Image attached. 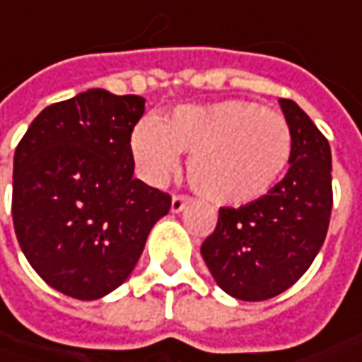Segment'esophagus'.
I'll return each instance as SVG.
<instances>
[{"instance_id":"34e87169","label":"esophagus","mask_w":362,"mask_h":362,"mask_svg":"<svg viewBox=\"0 0 362 362\" xmlns=\"http://www.w3.org/2000/svg\"><path fill=\"white\" fill-rule=\"evenodd\" d=\"M192 198L186 197V194H174L172 197V212H182L184 211V206L190 202Z\"/></svg>"}]
</instances>
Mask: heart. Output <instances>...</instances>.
<instances>
[{
    "label": "heart",
    "instance_id": "heart-1",
    "mask_svg": "<svg viewBox=\"0 0 362 362\" xmlns=\"http://www.w3.org/2000/svg\"><path fill=\"white\" fill-rule=\"evenodd\" d=\"M132 153L151 182L168 180L180 165V153H190L188 180L197 192L218 204H245L284 178L293 135L281 113L227 99L141 121L132 134Z\"/></svg>",
    "mask_w": 362,
    "mask_h": 362
}]
</instances>
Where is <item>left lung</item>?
Here are the masks:
<instances>
[{
	"instance_id": "obj_1",
	"label": "left lung",
	"mask_w": 362,
	"mask_h": 362,
	"mask_svg": "<svg viewBox=\"0 0 362 362\" xmlns=\"http://www.w3.org/2000/svg\"><path fill=\"white\" fill-rule=\"evenodd\" d=\"M293 135L288 174L239 209H221L200 247L214 281L243 302L269 300L293 286L318 255L332 211L328 139L290 99H279Z\"/></svg>"
}]
</instances>
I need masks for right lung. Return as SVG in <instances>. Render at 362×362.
I'll return each instance as SVG.
<instances>
[{
  "instance_id": "right-lung-1",
  "label": "right lung",
  "mask_w": 362,
  "mask_h": 362,
  "mask_svg": "<svg viewBox=\"0 0 362 362\" xmlns=\"http://www.w3.org/2000/svg\"><path fill=\"white\" fill-rule=\"evenodd\" d=\"M137 95L88 88L46 107L13 156L11 216L36 274L76 300H99L134 272L172 198L134 178Z\"/></svg>"
}]
</instances>
